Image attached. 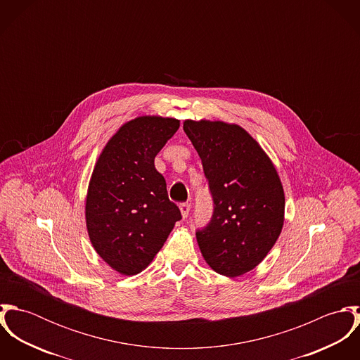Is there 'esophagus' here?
Returning <instances> with one entry per match:
<instances>
[{
  "instance_id": "1",
  "label": "esophagus",
  "mask_w": 360,
  "mask_h": 360,
  "mask_svg": "<svg viewBox=\"0 0 360 360\" xmlns=\"http://www.w3.org/2000/svg\"><path fill=\"white\" fill-rule=\"evenodd\" d=\"M180 207V212H181V216L186 219L187 216H188V213H190V209H191V205L188 204V202H183V204H180L179 205Z\"/></svg>"
}]
</instances>
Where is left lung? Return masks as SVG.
I'll use <instances>...</instances> for the list:
<instances>
[{"label":"left lung","instance_id":"left-lung-1","mask_svg":"<svg viewBox=\"0 0 360 360\" xmlns=\"http://www.w3.org/2000/svg\"><path fill=\"white\" fill-rule=\"evenodd\" d=\"M213 198V214L197 231L206 263L238 277L255 269L276 244L284 223L283 184L270 158L238 124L186 120Z\"/></svg>","mask_w":360,"mask_h":360}]
</instances>
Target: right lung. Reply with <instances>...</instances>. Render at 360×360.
Here are the masks:
<instances>
[{
    "label": "right lung",
    "mask_w": 360,
    "mask_h": 360,
    "mask_svg": "<svg viewBox=\"0 0 360 360\" xmlns=\"http://www.w3.org/2000/svg\"><path fill=\"white\" fill-rule=\"evenodd\" d=\"M179 127L173 117H136L112 136L93 170L86 198L89 237L120 274L143 271L181 219L154 163Z\"/></svg>",
    "instance_id": "1"
}]
</instances>
